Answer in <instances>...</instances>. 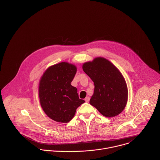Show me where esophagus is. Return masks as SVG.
<instances>
[{"mask_svg":"<svg viewBox=\"0 0 160 160\" xmlns=\"http://www.w3.org/2000/svg\"><path fill=\"white\" fill-rule=\"evenodd\" d=\"M85 102H89V101H90V98H89L88 96L86 97V98H85Z\"/></svg>","mask_w":160,"mask_h":160,"instance_id":"1","label":"esophagus"}]
</instances>
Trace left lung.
<instances>
[{
  "label": "left lung",
  "mask_w": 160,
  "mask_h": 160,
  "mask_svg": "<svg viewBox=\"0 0 160 160\" xmlns=\"http://www.w3.org/2000/svg\"><path fill=\"white\" fill-rule=\"evenodd\" d=\"M94 83L90 104L106 117H114L125 109L128 99L126 82L121 72L108 59L99 57L82 66Z\"/></svg>",
  "instance_id": "left-lung-1"
}]
</instances>
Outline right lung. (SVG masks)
<instances>
[{
  "label": "right lung",
  "mask_w": 160,
  "mask_h": 160,
  "mask_svg": "<svg viewBox=\"0 0 160 160\" xmlns=\"http://www.w3.org/2000/svg\"><path fill=\"white\" fill-rule=\"evenodd\" d=\"M77 73V67L62 62L48 68L39 83L38 96L45 113L52 120L69 122L77 108L85 102L80 99L77 88L71 85Z\"/></svg>",
  "instance_id": "add662e5"
}]
</instances>
